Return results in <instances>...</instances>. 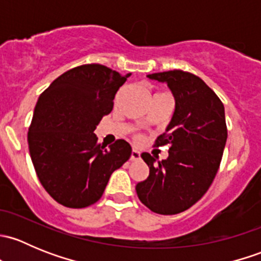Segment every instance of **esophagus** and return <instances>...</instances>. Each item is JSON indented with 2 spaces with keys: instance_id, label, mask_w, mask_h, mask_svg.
Here are the masks:
<instances>
[{
  "instance_id": "1",
  "label": "esophagus",
  "mask_w": 261,
  "mask_h": 261,
  "mask_svg": "<svg viewBox=\"0 0 261 261\" xmlns=\"http://www.w3.org/2000/svg\"><path fill=\"white\" fill-rule=\"evenodd\" d=\"M130 159H131V160H138V159H140V152H139L136 149H133V151H131Z\"/></svg>"
}]
</instances>
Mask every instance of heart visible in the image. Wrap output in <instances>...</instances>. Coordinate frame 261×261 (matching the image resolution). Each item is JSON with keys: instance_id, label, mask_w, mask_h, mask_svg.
Here are the masks:
<instances>
[{"instance_id": "b5f03b06", "label": "heart", "mask_w": 261, "mask_h": 261, "mask_svg": "<svg viewBox=\"0 0 261 261\" xmlns=\"http://www.w3.org/2000/svg\"><path fill=\"white\" fill-rule=\"evenodd\" d=\"M135 140L136 141H141V140H143V135H140V134L135 135Z\"/></svg>"}]
</instances>
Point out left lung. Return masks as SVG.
<instances>
[{"label": "left lung", "mask_w": 261, "mask_h": 261, "mask_svg": "<svg viewBox=\"0 0 261 261\" xmlns=\"http://www.w3.org/2000/svg\"><path fill=\"white\" fill-rule=\"evenodd\" d=\"M147 77L168 84L175 110L165 133L155 141V146L170 145L169 156L156 164V158L141 154L150 172L136 184V193L152 212L177 215L198 202L217 174L227 140L225 107L192 73L174 69Z\"/></svg>", "instance_id": "obj_1"}]
</instances>
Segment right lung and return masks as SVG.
I'll return each instance as SVG.
<instances>
[{"label":"right lung","instance_id":"1","mask_svg":"<svg viewBox=\"0 0 261 261\" xmlns=\"http://www.w3.org/2000/svg\"><path fill=\"white\" fill-rule=\"evenodd\" d=\"M130 75L101 64L80 65L39 97L29 127V151L41 186L58 203L69 208L96 203L112 173L131 156L127 141L120 139L106 149L94 135Z\"/></svg>","mask_w":261,"mask_h":261}]
</instances>
